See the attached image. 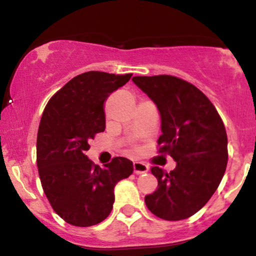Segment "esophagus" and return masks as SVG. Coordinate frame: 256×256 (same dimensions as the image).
I'll return each instance as SVG.
<instances>
[{"label": "esophagus", "instance_id": "esophagus-1", "mask_svg": "<svg viewBox=\"0 0 256 256\" xmlns=\"http://www.w3.org/2000/svg\"><path fill=\"white\" fill-rule=\"evenodd\" d=\"M134 171L136 174H145L148 171V166L145 163H143V162H134Z\"/></svg>", "mask_w": 256, "mask_h": 256}]
</instances>
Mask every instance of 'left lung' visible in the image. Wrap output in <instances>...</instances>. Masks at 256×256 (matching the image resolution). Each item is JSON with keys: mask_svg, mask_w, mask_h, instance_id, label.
I'll return each instance as SVG.
<instances>
[{"mask_svg": "<svg viewBox=\"0 0 256 256\" xmlns=\"http://www.w3.org/2000/svg\"><path fill=\"white\" fill-rule=\"evenodd\" d=\"M160 114V152L176 168L166 172L154 166L158 188L145 204L158 218L180 221L196 214L214 195L228 162L224 125L212 102L186 80L172 76H134Z\"/></svg>", "mask_w": 256, "mask_h": 256, "instance_id": "left-lung-1", "label": "left lung"}]
</instances>
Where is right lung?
<instances>
[{"label":"right lung","mask_w":256,"mask_h":256,"mask_svg":"<svg viewBox=\"0 0 256 256\" xmlns=\"http://www.w3.org/2000/svg\"><path fill=\"white\" fill-rule=\"evenodd\" d=\"M131 76L98 70L79 74L52 96L42 113L38 174L52 208L70 224L90 227L104 221L113 208L116 184L134 172L128 158H113L102 169L85 154L90 139L105 131L106 99Z\"/></svg>","instance_id":"1"}]
</instances>
